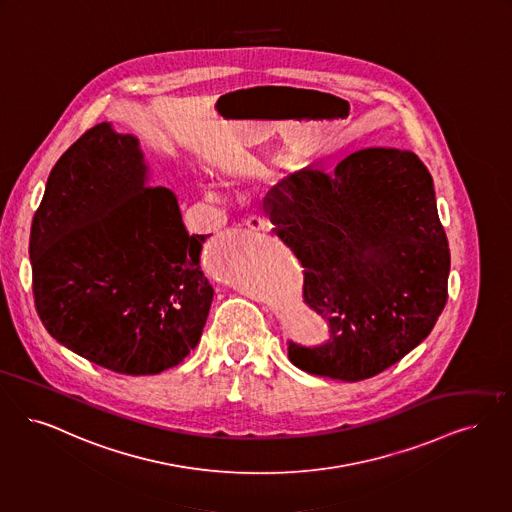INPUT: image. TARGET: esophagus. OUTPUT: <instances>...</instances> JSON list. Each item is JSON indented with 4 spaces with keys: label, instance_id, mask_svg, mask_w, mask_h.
Instances as JSON below:
<instances>
[{
    "label": "esophagus",
    "instance_id": "obj_1",
    "mask_svg": "<svg viewBox=\"0 0 512 512\" xmlns=\"http://www.w3.org/2000/svg\"><path fill=\"white\" fill-rule=\"evenodd\" d=\"M246 226L249 230H266L268 223H266L265 217H261V215H249L246 219Z\"/></svg>",
    "mask_w": 512,
    "mask_h": 512
}]
</instances>
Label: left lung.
<instances>
[{"instance_id": "obj_1", "label": "left lung", "mask_w": 512, "mask_h": 512, "mask_svg": "<svg viewBox=\"0 0 512 512\" xmlns=\"http://www.w3.org/2000/svg\"><path fill=\"white\" fill-rule=\"evenodd\" d=\"M268 207L305 268L308 307L329 328L320 347L289 341L293 366L354 383L429 337L448 301L450 247L432 177L411 150L362 148L331 175H291Z\"/></svg>"}]
</instances>
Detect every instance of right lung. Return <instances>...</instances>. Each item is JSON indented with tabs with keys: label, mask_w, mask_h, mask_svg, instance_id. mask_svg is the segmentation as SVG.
Returning a JSON list of instances; mask_svg holds the SVG:
<instances>
[{
	"label": "right lung",
	"mask_w": 512,
	"mask_h": 512,
	"mask_svg": "<svg viewBox=\"0 0 512 512\" xmlns=\"http://www.w3.org/2000/svg\"><path fill=\"white\" fill-rule=\"evenodd\" d=\"M148 183L139 139L99 123L51 169L30 230L41 324L123 375L181 364L213 301L200 268L207 236H190L177 196Z\"/></svg>",
	"instance_id": "obj_1"
}]
</instances>
